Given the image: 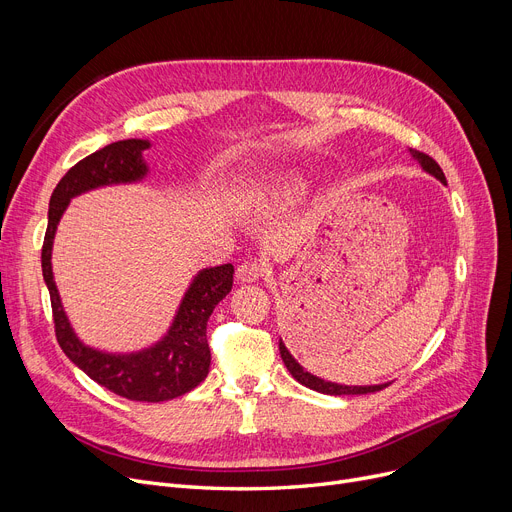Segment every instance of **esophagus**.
Masks as SVG:
<instances>
[{
	"mask_svg": "<svg viewBox=\"0 0 512 512\" xmlns=\"http://www.w3.org/2000/svg\"><path fill=\"white\" fill-rule=\"evenodd\" d=\"M263 274H265L263 265L257 263V261H245V263H240L238 270H236V278H238L240 282H255V280L263 278Z\"/></svg>",
	"mask_w": 512,
	"mask_h": 512,
	"instance_id": "34e87169",
	"label": "esophagus"
}]
</instances>
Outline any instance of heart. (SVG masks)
Instances as JSON below:
<instances>
[{
  "instance_id": "b5f03b06",
  "label": "heart",
  "mask_w": 512,
  "mask_h": 512,
  "mask_svg": "<svg viewBox=\"0 0 512 512\" xmlns=\"http://www.w3.org/2000/svg\"><path fill=\"white\" fill-rule=\"evenodd\" d=\"M303 193H305V182L303 180H290L278 191V199L284 201V203H290L294 199H299Z\"/></svg>"
}]
</instances>
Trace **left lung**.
<instances>
[{"label": "left lung", "instance_id": "left-lung-1", "mask_svg": "<svg viewBox=\"0 0 512 512\" xmlns=\"http://www.w3.org/2000/svg\"><path fill=\"white\" fill-rule=\"evenodd\" d=\"M409 153L417 161V164L423 168V172H427L429 176H434L436 180L446 184V176H444L442 168L436 164L432 157H429L427 153L417 151V149H409ZM280 355H282V361H284L286 369L290 371L294 380H297L303 386H307V388H311V390H315V392H321V394H334V396H340V394H369V392H378V390H382L390 384V382H386V384H373V386H346V384H336V382H328L324 378H317V375L309 373L297 359L290 355V351L286 348V344L282 342V338H280Z\"/></svg>", "mask_w": 512, "mask_h": 512}]
</instances>
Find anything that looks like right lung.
<instances>
[{"mask_svg": "<svg viewBox=\"0 0 512 512\" xmlns=\"http://www.w3.org/2000/svg\"><path fill=\"white\" fill-rule=\"evenodd\" d=\"M151 147L145 139H126L91 153L53 188L49 199L47 232L41 251L43 280L47 284L56 336L66 357L83 369L91 380L110 392L139 402H164L197 388L209 371L211 353L207 344V319L232 290V263L205 267L188 284L168 332L141 351L107 353L80 340L64 311L53 280L51 251L58 224L70 199L101 186L143 182L149 166L143 151Z\"/></svg>", "mask_w": 512, "mask_h": 512, "instance_id": "obj_1", "label": "right lung"}]
</instances>
